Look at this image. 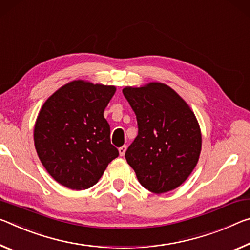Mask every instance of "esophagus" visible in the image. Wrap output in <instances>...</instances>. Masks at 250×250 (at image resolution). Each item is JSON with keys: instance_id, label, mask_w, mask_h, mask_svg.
Wrapping results in <instances>:
<instances>
[{"instance_id": "obj_1", "label": "esophagus", "mask_w": 250, "mask_h": 250, "mask_svg": "<svg viewBox=\"0 0 250 250\" xmlns=\"http://www.w3.org/2000/svg\"><path fill=\"white\" fill-rule=\"evenodd\" d=\"M126 149H127V146H126V145H123V146L120 147V148H118V153H120L121 156H124Z\"/></svg>"}]
</instances>
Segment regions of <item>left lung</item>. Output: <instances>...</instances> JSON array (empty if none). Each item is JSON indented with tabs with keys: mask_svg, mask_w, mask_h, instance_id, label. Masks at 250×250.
Returning a JSON list of instances; mask_svg holds the SVG:
<instances>
[{
	"mask_svg": "<svg viewBox=\"0 0 250 250\" xmlns=\"http://www.w3.org/2000/svg\"><path fill=\"white\" fill-rule=\"evenodd\" d=\"M123 94L137 118L138 135L125 158L138 182L155 194L181 186L197 165L202 150L194 112L173 88L158 82L126 86Z\"/></svg>",
	"mask_w": 250,
	"mask_h": 250,
	"instance_id": "obj_1",
	"label": "left lung"
}]
</instances>
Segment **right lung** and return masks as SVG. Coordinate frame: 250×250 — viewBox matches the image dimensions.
Returning <instances> with one entry per match:
<instances>
[{"instance_id":"obj_1","label":"right lung","mask_w":250,"mask_h":250,"mask_svg":"<svg viewBox=\"0 0 250 250\" xmlns=\"http://www.w3.org/2000/svg\"><path fill=\"white\" fill-rule=\"evenodd\" d=\"M115 92L112 85L77 80L45 101L35 122L34 145L45 169L61 185L87 189L118 156L104 117Z\"/></svg>"}]
</instances>
